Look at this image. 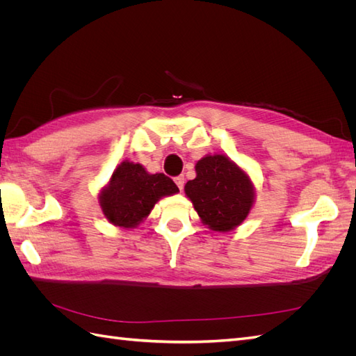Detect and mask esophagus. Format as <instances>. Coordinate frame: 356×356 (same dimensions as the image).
Listing matches in <instances>:
<instances>
[{
    "mask_svg": "<svg viewBox=\"0 0 356 356\" xmlns=\"http://www.w3.org/2000/svg\"><path fill=\"white\" fill-rule=\"evenodd\" d=\"M184 181H186V179H184V177H182V175H179V177L175 178V184L178 186L179 190H182V187H184Z\"/></svg>",
    "mask_w": 356,
    "mask_h": 356,
    "instance_id": "34e87169",
    "label": "esophagus"
}]
</instances>
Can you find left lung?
<instances>
[{"label": "left lung", "instance_id": "obj_1", "mask_svg": "<svg viewBox=\"0 0 356 356\" xmlns=\"http://www.w3.org/2000/svg\"><path fill=\"white\" fill-rule=\"evenodd\" d=\"M196 178L186 184V195L199 217L215 232L233 230L248 217L254 200L251 179L222 154L197 161Z\"/></svg>", "mask_w": 356, "mask_h": 356}]
</instances>
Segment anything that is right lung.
<instances>
[{
	"label": "right lung",
	"instance_id": "obj_1",
	"mask_svg": "<svg viewBox=\"0 0 356 356\" xmlns=\"http://www.w3.org/2000/svg\"><path fill=\"white\" fill-rule=\"evenodd\" d=\"M174 181L165 174H148L141 165L123 161L101 193V208L110 222L131 229L141 222L156 202L178 193Z\"/></svg>",
	"mask_w": 356,
	"mask_h": 356
}]
</instances>
